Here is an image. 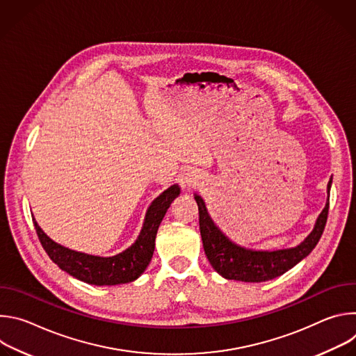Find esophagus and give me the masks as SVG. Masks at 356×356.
<instances>
[{
	"instance_id": "34e87169",
	"label": "esophagus",
	"mask_w": 356,
	"mask_h": 356,
	"mask_svg": "<svg viewBox=\"0 0 356 356\" xmlns=\"http://www.w3.org/2000/svg\"><path fill=\"white\" fill-rule=\"evenodd\" d=\"M195 183H197V179H195L194 176H187V177H184V184H186V186H195Z\"/></svg>"
}]
</instances>
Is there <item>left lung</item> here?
Masks as SVG:
<instances>
[{
    "label": "left lung",
    "instance_id": "8db88e82",
    "mask_svg": "<svg viewBox=\"0 0 356 356\" xmlns=\"http://www.w3.org/2000/svg\"><path fill=\"white\" fill-rule=\"evenodd\" d=\"M331 181L332 180L328 181V194L331 188ZM194 200L198 206V222L202 246H204V252L211 266L225 279L250 283L266 282L282 276L289 269L296 266L300 261L306 258L316 248L324 232L330 209L328 195V202L318 216L314 229L298 246L291 249L264 252L245 249L232 243L214 225L206 210V204L202 198L195 194Z\"/></svg>",
    "mask_w": 356,
    "mask_h": 356
}]
</instances>
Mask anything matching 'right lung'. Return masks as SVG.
Segmentation results:
<instances>
[{
	"label": "right lung",
	"mask_w": 356,
	"mask_h": 356,
	"mask_svg": "<svg viewBox=\"0 0 356 356\" xmlns=\"http://www.w3.org/2000/svg\"><path fill=\"white\" fill-rule=\"evenodd\" d=\"M179 194L180 188L175 184L152 202L136 242L122 253H118V255L111 258L92 257L87 255V253L67 249L50 239L36 224L35 218L33 225L49 258L73 277L95 286L128 283L138 279L147 268L152 255H154L158 228L172 201Z\"/></svg>",
	"instance_id": "obj_1"
}]
</instances>
